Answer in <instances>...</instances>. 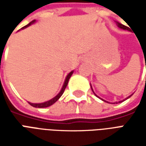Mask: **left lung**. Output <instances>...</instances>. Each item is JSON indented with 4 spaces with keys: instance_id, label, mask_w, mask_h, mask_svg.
Wrapping results in <instances>:
<instances>
[{
    "instance_id": "1",
    "label": "left lung",
    "mask_w": 146,
    "mask_h": 146,
    "mask_svg": "<svg viewBox=\"0 0 146 146\" xmlns=\"http://www.w3.org/2000/svg\"><path fill=\"white\" fill-rule=\"evenodd\" d=\"M116 24H117V26H118V27H119V28H120V29H123V30H129V31H131V29H130L129 27H126V26H124V25H123V24H121V23H118V22H116ZM143 54H144V52H143ZM92 91H93V90H92ZM131 95H130V96H129V97H127V98H126V99H127V98H130V97H131ZM96 96H97V95H96ZM126 99H124V100H126ZM124 100H123V101H124ZM103 101H104V100H103ZM105 102H106V101H105Z\"/></svg>"
}]
</instances>
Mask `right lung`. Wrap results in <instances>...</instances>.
Masks as SVG:
<instances>
[{
  "label": "right lung",
  "instance_id": "1",
  "mask_svg": "<svg viewBox=\"0 0 146 146\" xmlns=\"http://www.w3.org/2000/svg\"><path fill=\"white\" fill-rule=\"evenodd\" d=\"M36 20H33L32 22H30V23L27 24V26H25V27H23L22 29H24V28H27V27H29V26H30L31 24H33L34 22H35ZM73 71H72V72H70L68 75H67L66 78V80H65V82H64V84L63 86H62V90H61V92L58 94L54 98H53L52 99H51V100H49V101L48 102H43V103H31V102H29V104L30 105V106H33V107H36V108H46V107H48V106H51V105H53L55 102L56 101H58V99H59V98H60L61 96L62 95V94H63L64 91H65V89H66V88L67 84H68V82H69V80H70V76H72V74H73Z\"/></svg>",
  "mask_w": 146,
  "mask_h": 146
}]
</instances>
